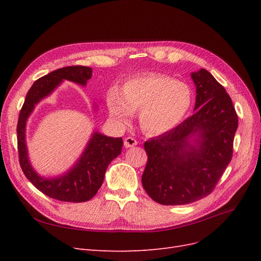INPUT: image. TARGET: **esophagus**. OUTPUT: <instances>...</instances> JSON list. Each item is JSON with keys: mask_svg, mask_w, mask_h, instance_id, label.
Here are the masks:
<instances>
[{"mask_svg": "<svg viewBox=\"0 0 261 261\" xmlns=\"http://www.w3.org/2000/svg\"><path fill=\"white\" fill-rule=\"evenodd\" d=\"M137 145V140L134 137H126L124 140V146L125 148H130Z\"/></svg>", "mask_w": 261, "mask_h": 261, "instance_id": "1", "label": "esophagus"}]
</instances>
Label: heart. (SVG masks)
<instances>
[{
	"label": "heart",
	"instance_id": "1",
	"mask_svg": "<svg viewBox=\"0 0 261 261\" xmlns=\"http://www.w3.org/2000/svg\"><path fill=\"white\" fill-rule=\"evenodd\" d=\"M194 93L191 86L163 74H147L126 81L120 92L107 94L108 109L115 120L127 121L138 111L140 127L151 135L174 129L191 111Z\"/></svg>",
	"mask_w": 261,
	"mask_h": 261
}]
</instances>
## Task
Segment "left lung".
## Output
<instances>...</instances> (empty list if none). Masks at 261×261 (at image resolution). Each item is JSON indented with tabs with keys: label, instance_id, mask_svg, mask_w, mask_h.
Returning <instances> with one entry per match:
<instances>
[{
	"label": "left lung",
	"instance_id": "obj_1",
	"mask_svg": "<svg viewBox=\"0 0 261 261\" xmlns=\"http://www.w3.org/2000/svg\"><path fill=\"white\" fill-rule=\"evenodd\" d=\"M195 113L174 129L145 143L148 162L141 181L164 206L192 203L215 189L232 160L239 118L224 87L208 70L192 73Z\"/></svg>",
	"mask_w": 261,
	"mask_h": 261
}]
</instances>
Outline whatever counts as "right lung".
<instances>
[{"label": "right lung", "mask_w": 261, "mask_h": 261, "mask_svg": "<svg viewBox=\"0 0 261 261\" xmlns=\"http://www.w3.org/2000/svg\"><path fill=\"white\" fill-rule=\"evenodd\" d=\"M92 75L88 66H67L53 70L34 83L19 112L17 123V146L19 164L26 177L41 193L50 198L84 202L90 200L103 183L108 165L121 154L123 139L102 135L96 132L87 145L80 160L65 174L58 177L45 178L35 172L28 159L25 140L26 123L35 106L57 88L63 81H69L86 86Z\"/></svg>", "instance_id": "add662e5"}]
</instances>
